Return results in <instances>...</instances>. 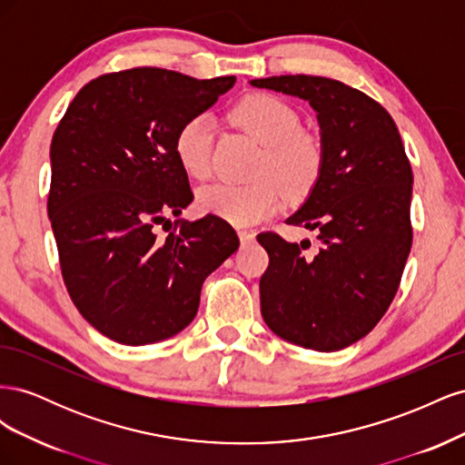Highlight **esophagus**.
Here are the masks:
<instances>
[{"mask_svg":"<svg viewBox=\"0 0 465 465\" xmlns=\"http://www.w3.org/2000/svg\"><path fill=\"white\" fill-rule=\"evenodd\" d=\"M238 238H241V242L242 244H250V242H254V238H256V232H252V231H238Z\"/></svg>","mask_w":465,"mask_h":465,"instance_id":"1","label":"esophagus"}]
</instances>
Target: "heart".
Listing matches in <instances>:
<instances>
[{
	"label": "heart",
	"instance_id": "1",
	"mask_svg": "<svg viewBox=\"0 0 465 465\" xmlns=\"http://www.w3.org/2000/svg\"><path fill=\"white\" fill-rule=\"evenodd\" d=\"M232 120L263 145L254 184L238 186L219 182L200 190L198 205L205 213L238 227H248L273 217L283 205V192L291 200H302L320 180L323 168L322 142L302 128V120L283 98L254 93L238 101ZM215 124L205 112L180 124L174 153L184 171L205 180L213 171Z\"/></svg>",
	"mask_w": 465,
	"mask_h": 465
}]
</instances>
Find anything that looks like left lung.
I'll use <instances>...</instances> for the list:
<instances>
[{
    "label": "left lung",
    "instance_id": "8db88e82",
    "mask_svg": "<svg viewBox=\"0 0 465 465\" xmlns=\"http://www.w3.org/2000/svg\"><path fill=\"white\" fill-rule=\"evenodd\" d=\"M299 96L316 110L323 168L314 190L287 224L316 231L287 242L258 234L270 256L260 279L262 316L285 341L340 351L359 341L396 297L413 242V173L396 122L369 94L316 75L250 81Z\"/></svg>",
    "mask_w": 465,
    "mask_h": 465
}]
</instances>
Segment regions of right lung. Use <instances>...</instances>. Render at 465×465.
I'll use <instances>...</instances> for the list:
<instances>
[{"label":"right lung","mask_w":465,"mask_h":465,"mask_svg":"<svg viewBox=\"0 0 465 465\" xmlns=\"http://www.w3.org/2000/svg\"><path fill=\"white\" fill-rule=\"evenodd\" d=\"M234 81L161 67L106 74L75 94L54 132L48 217L64 283L110 340L147 345L184 330L205 277L241 244L221 217L166 219L193 200L174 153L180 124ZM166 222L159 237L153 227Z\"/></svg>","instance_id":"right-lung-1"}]
</instances>
